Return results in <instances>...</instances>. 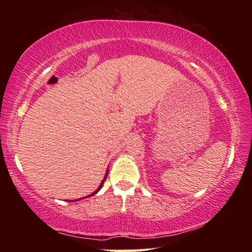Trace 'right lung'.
<instances>
[{
	"label": "right lung",
	"mask_w": 252,
	"mask_h": 252,
	"mask_svg": "<svg viewBox=\"0 0 252 252\" xmlns=\"http://www.w3.org/2000/svg\"><path fill=\"white\" fill-rule=\"evenodd\" d=\"M108 173H109V169H106V172H105V176H104V178H103V180H102V182L100 183V186H99V188H97V189L94 191V192H92L91 194H89V195H87V197H83V198H80V199H78V200H81V199H84V198H88V197H92V195H94L95 193H97L100 191V189L102 188V186H103V183H104V181H105V179H106V177H108ZM76 201V200H75Z\"/></svg>",
	"instance_id": "1"
}]
</instances>
